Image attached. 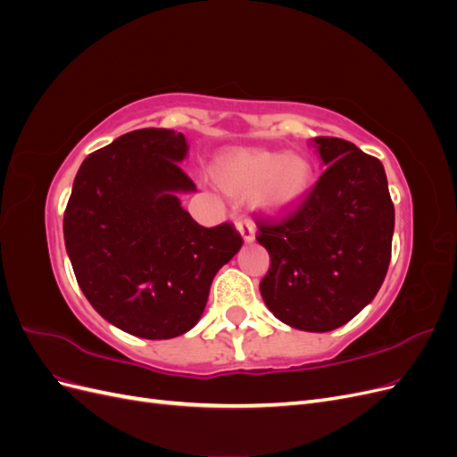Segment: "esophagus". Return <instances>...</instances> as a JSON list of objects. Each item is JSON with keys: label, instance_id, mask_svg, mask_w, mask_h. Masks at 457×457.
Listing matches in <instances>:
<instances>
[{"label": "esophagus", "instance_id": "1", "mask_svg": "<svg viewBox=\"0 0 457 457\" xmlns=\"http://www.w3.org/2000/svg\"><path fill=\"white\" fill-rule=\"evenodd\" d=\"M238 230L242 232V237L245 242H253L255 240V225L252 217H240L238 219Z\"/></svg>", "mask_w": 457, "mask_h": 457}]
</instances>
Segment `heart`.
Instances as JSON below:
<instances>
[{"instance_id": "1", "label": "heart", "mask_w": 457, "mask_h": 457, "mask_svg": "<svg viewBox=\"0 0 457 457\" xmlns=\"http://www.w3.org/2000/svg\"><path fill=\"white\" fill-rule=\"evenodd\" d=\"M217 181L234 196H245L257 187V200L282 210L301 200L311 185V165L297 154L247 148L237 150L217 165Z\"/></svg>"}]
</instances>
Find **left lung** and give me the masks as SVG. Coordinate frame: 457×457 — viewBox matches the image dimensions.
Returning a JSON list of instances; mask_svg holds the SVG:
<instances>
[{
    "instance_id": "left-lung-1",
    "label": "left lung",
    "mask_w": 457,
    "mask_h": 457,
    "mask_svg": "<svg viewBox=\"0 0 457 457\" xmlns=\"http://www.w3.org/2000/svg\"><path fill=\"white\" fill-rule=\"evenodd\" d=\"M326 170L278 220H259L270 269L259 289L270 312L331 331L376 297L391 262L395 205L383 163L337 137H314Z\"/></svg>"
}]
</instances>
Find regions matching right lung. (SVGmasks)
Segmentation results:
<instances>
[{"label": "right lung", "instance_id": "right-lung-1", "mask_svg": "<svg viewBox=\"0 0 457 457\" xmlns=\"http://www.w3.org/2000/svg\"><path fill=\"white\" fill-rule=\"evenodd\" d=\"M181 133L146 128L91 152L64 210L76 280L104 320L131 336L171 339L195 328L217 270L242 247L225 220L198 225L175 192L196 185L181 168Z\"/></svg>", "mask_w": 457, "mask_h": 457}]
</instances>
